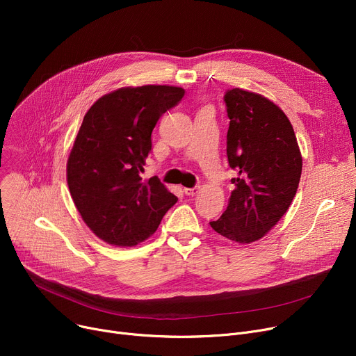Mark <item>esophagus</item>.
Returning <instances> with one entry per match:
<instances>
[{
	"mask_svg": "<svg viewBox=\"0 0 356 356\" xmlns=\"http://www.w3.org/2000/svg\"><path fill=\"white\" fill-rule=\"evenodd\" d=\"M199 186H193V188H184L183 192L186 196H195L197 192H199Z\"/></svg>",
	"mask_w": 356,
	"mask_h": 356,
	"instance_id": "1",
	"label": "esophagus"
}]
</instances>
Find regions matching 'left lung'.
<instances>
[{
  "label": "left lung",
  "mask_w": 356,
  "mask_h": 356,
  "mask_svg": "<svg viewBox=\"0 0 356 356\" xmlns=\"http://www.w3.org/2000/svg\"><path fill=\"white\" fill-rule=\"evenodd\" d=\"M229 118L227 156L236 177L227 211L211 227L231 241L263 238L287 212L302 176V154L284 112L239 88L223 95Z\"/></svg>",
  "instance_id": "left-lung-1"
}]
</instances>
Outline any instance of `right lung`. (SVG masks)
Wrapping results in <instances>:
<instances>
[{"mask_svg":"<svg viewBox=\"0 0 356 356\" xmlns=\"http://www.w3.org/2000/svg\"><path fill=\"white\" fill-rule=\"evenodd\" d=\"M184 89L122 88L90 106L67 160L72 199L86 225L108 244L133 247L153 235L177 202L157 176L141 179L152 133Z\"/></svg>","mask_w":356,"mask_h":356,"instance_id":"right-lung-1","label":"right lung"}]
</instances>
